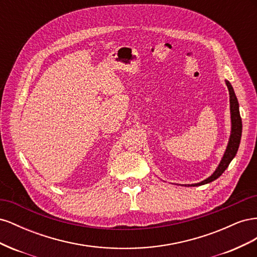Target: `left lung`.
Masks as SVG:
<instances>
[{"label": "left lung", "instance_id": "left-lung-1", "mask_svg": "<svg viewBox=\"0 0 257 257\" xmlns=\"http://www.w3.org/2000/svg\"><path fill=\"white\" fill-rule=\"evenodd\" d=\"M226 85L229 91L230 118H231V134H230L229 142L226 148V151H225L223 155V159L220 163V165L217 166L215 172L211 176L207 178L204 181L195 183V184H188V186H198V185H203L215 180V179L219 178L225 172V169L228 167L229 163L231 162L232 159L235 158V155L238 151L240 139H241V133H242V122H241V116L239 112V104H238V99L236 97L234 89H232L229 81H226Z\"/></svg>", "mask_w": 257, "mask_h": 257}]
</instances>
